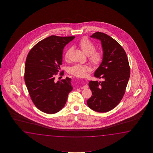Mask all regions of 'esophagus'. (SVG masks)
I'll use <instances>...</instances> for the list:
<instances>
[{
  "label": "esophagus",
  "instance_id": "1",
  "mask_svg": "<svg viewBox=\"0 0 153 153\" xmlns=\"http://www.w3.org/2000/svg\"><path fill=\"white\" fill-rule=\"evenodd\" d=\"M88 84H85L84 86H82L81 87V89H85V88H88Z\"/></svg>",
  "mask_w": 153,
  "mask_h": 153
}]
</instances>
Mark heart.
I'll use <instances>...</instances> for the list:
<instances>
[{
	"instance_id": "1",
	"label": "heart",
	"mask_w": 153,
	"mask_h": 153,
	"mask_svg": "<svg viewBox=\"0 0 153 153\" xmlns=\"http://www.w3.org/2000/svg\"><path fill=\"white\" fill-rule=\"evenodd\" d=\"M78 45L85 53L88 56V59L94 65L97 66L101 64L103 59V53L101 50H96L94 44L86 38L81 39L79 42ZM71 49L69 48L65 51L64 58L67 60ZM90 67L88 65L75 64L69 68L68 72L70 74L78 78L85 77L88 73L91 72Z\"/></svg>"
}]
</instances>
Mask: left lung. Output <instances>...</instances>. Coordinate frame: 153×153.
I'll list each match as a JSON object with an SVG mask.
<instances>
[{"label":"left lung","mask_w":153,"mask_h":153,"mask_svg":"<svg viewBox=\"0 0 153 153\" xmlns=\"http://www.w3.org/2000/svg\"><path fill=\"white\" fill-rule=\"evenodd\" d=\"M91 37L101 40L103 59L94 75L104 80L89 82L92 94L87 104L93 111L105 113L115 107L123 97L130 78V65L126 52L115 40L100 32Z\"/></svg>","instance_id":"obj_1"}]
</instances>
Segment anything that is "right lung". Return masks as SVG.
<instances>
[{
  "label": "right lung",
  "instance_id": "1",
  "mask_svg": "<svg viewBox=\"0 0 153 153\" xmlns=\"http://www.w3.org/2000/svg\"><path fill=\"white\" fill-rule=\"evenodd\" d=\"M74 38V36H50L34 46L27 55L25 68L26 86L33 103L44 113L55 114L61 111L73 90L71 78L57 82L55 79L61 69L63 49Z\"/></svg>",
  "mask_w": 153,
  "mask_h": 153
}]
</instances>
